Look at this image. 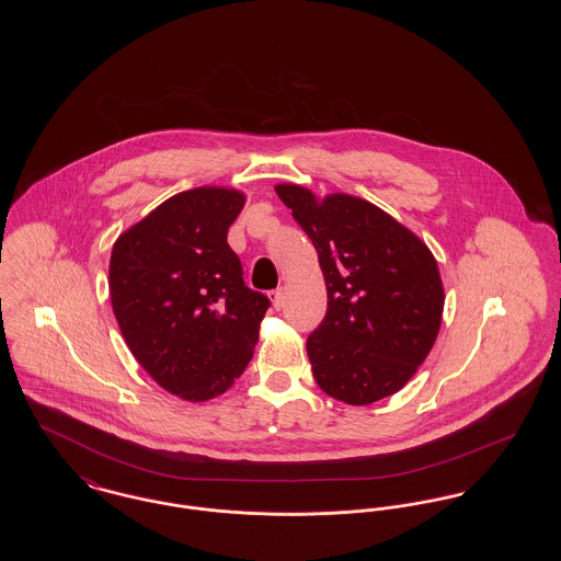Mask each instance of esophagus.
<instances>
[{"label":"esophagus","instance_id":"esophagus-1","mask_svg":"<svg viewBox=\"0 0 561 561\" xmlns=\"http://www.w3.org/2000/svg\"><path fill=\"white\" fill-rule=\"evenodd\" d=\"M268 296H271V302H273V309H282L284 307V290L282 288H277V290H271L268 293Z\"/></svg>","mask_w":561,"mask_h":561}]
</instances>
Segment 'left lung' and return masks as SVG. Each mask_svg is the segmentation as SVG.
<instances>
[{"label": "left lung", "instance_id": "left-lung-1", "mask_svg": "<svg viewBox=\"0 0 561 561\" xmlns=\"http://www.w3.org/2000/svg\"><path fill=\"white\" fill-rule=\"evenodd\" d=\"M275 191L313 241L325 279L328 311L307 339L321 391L351 405L398 393L442 325L446 296L431 250L366 199Z\"/></svg>", "mask_w": 561, "mask_h": 561}]
</instances>
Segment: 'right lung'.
Returning <instances> with one entry per match:
<instances>
[{"instance_id":"1","label":"right lung","mask_w":561,"mask_h":561,"mask_svg":"<svg viewBox=\"0 0 561 561\" xmlns=\"http://www.w3.org/2000/svg\"><path fill=\"white\" fill-rule=\"evenodd\" d=\"M236 188L165 199L111 252V305L136 362L188 401L225 393L254 355L268 298L243 282L227 231L243 208Z\"/></svg>"}]
</instances>
